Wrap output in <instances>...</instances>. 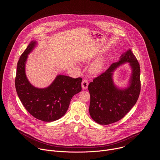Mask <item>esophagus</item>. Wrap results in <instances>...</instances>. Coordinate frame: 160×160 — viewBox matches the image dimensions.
<instances>
[{"mask_svg":"<svg viewBox=\"0 0 160 160\" xmlns=\"http://www.w3.org/2000/svg\"><path fill=\"white\" fill-rule=\"evenodd\" d=\"M88 82L87 80L86 79H84L82 80V87L83 89H87V87H88Z\"/></svg>","mask_w":160,"mask_h":160,"instance_id":"34e87169","label":"esophagus"}]
</instances>
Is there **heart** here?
I'll list each match as a JSON object with an SVG mask.
<instances>
[{"instance_id":"obj_1","label":"heart","mask_w":160,"mask_h":160,"mask_svg":"<svg viewBox=\"0 0 160 160\" xmlns=\"http://www.w3.org/2000/svg\"><path fill=\"white\" fill-rule=\"evenodd\" d=\"M104 60L102 58L98 59L92 64V66H90V72L93 74L99 73L102 70V68L104 66Z\"/></svg>"}]
</instances>
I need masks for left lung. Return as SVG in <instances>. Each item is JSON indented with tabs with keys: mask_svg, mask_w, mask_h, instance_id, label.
Here are the masks:
<instances>
[{
	"mask_svg": "<svg viewBox=\"0 0 160 160\" xmlns=\"http://www.w3.org/2000/svg\"><path fill=\"white\" fill-rule=\"evenodd\" d=\"M128 62L132 73L130 85L120 89L113 84L112 72L121 64ZM139 63L130 49L123 54L118 62L94 78L88 86L90 96L89 112L98 123L109 125L123 118L138 101L141 92Z\"/></svg>",
	"mask_w": 160,
	"mask_h": 160,
	"instance_id": "1",
	"label": "left lung"
}]
</instances>
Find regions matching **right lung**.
I'll return each instance as SVG.
<instances>
[{
  "label": "right lung",
  "mask_w": 160,
  "mask_h": 160,
  "mask_svg": "<svg viewBox=\"0 0 160 160\" xmlns=\"http://www.w3.org/2000/svg\"><path fill=\"white\" fill-rule=\"evenodd\" d=\"M35 45L36 42L32 41L19 58L15 78L16 90L21 103L30 115L43 122H53L64 115L73 96L82 90V78L58 75L47 88L33 86L25 74V63L28 54Z\"/></svg>",
  "instance_id": "obj_1"
}]
</instances>
